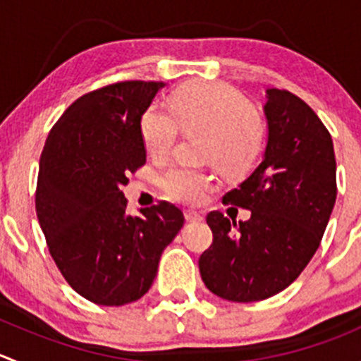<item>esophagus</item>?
<instances>
[{
	"instance_id": "esophagus-1",
	"label": "esophagus",
	"mask_w": 361,
	"mask_h": 361,
	"mask_svg": "<svg viewBox=\"0 0 361 361\" xmlns=\"http://www.w3.org/2000/svg\"><path fill=\"white\" fill-rule=\"evenodd\" d=\"M185 220H187V222H201L202 215L197 212H192V209H187V212H185Z\"/></svg>"
}]
</instances>
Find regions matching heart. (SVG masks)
I'll use <instances>...</instances> for the list:
<instances>
[{
    "mask_svg": "<svg viewBox=\"0 0 361 361\" xmlns=\"http://www.w3.org/2000/svg\"><path fill=\"white\" fill-rule=\"evenodd\" d=\"M204 134L202 159L227 178L252 171L264 146V127L254 107L233 87L219 82H188L171 95L169 111L152 106L141 116V137L152 159L164 160L180 132ZM213 185L206 171L174 166L164 171L160 187L173 201L195 204Z\"/></svg>",
    "mask_w": 361,
    "mask_h": 361,
    "instance_id": "1",
    "label": "heart"
}]
</instances>
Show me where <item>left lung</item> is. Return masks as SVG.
Instances as JSON below:
<instances>
[{"label": "left lung", "mask_w": 361, "mask_h": 361, "mask_svg": "<svg viewBox=\"0 0 361 361\" xmlns=\"http://www.w3.org/2000/svg\"><path fill=\"white\" fill-rule=\"evenodd\" d=\"M268 125L261 164L224 195L226 204L250 209L231 222L206 216L212 247L199 257L202 282L213 295L238 303L284 291L319 248L337 199V164L330 132L317 114L286 90H266Z\"/></svg>", "instance_id": "left-lung-1"}]
</instances>
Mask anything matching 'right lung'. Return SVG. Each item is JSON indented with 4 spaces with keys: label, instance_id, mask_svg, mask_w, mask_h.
<instances>
[{
    "label": "right lung",
    "instance_id": "obj_1",
    "mask_svg": "<svg viewBox=\"0 0 361 361\" xmlns=\"http://www.w3.org/2000/svg\"><path fill=\"white\" fill-rule=\"evenodd\" d=\"M166 82L109 84L77 99L52 127L38 169V224L65 281L120 307L148 293L185 216L169 202L127 213L121 187L146 162L141 116Z\"/></svg>",
    "mask_w": 361,
    "mask_h": 361
}]
</instances>
